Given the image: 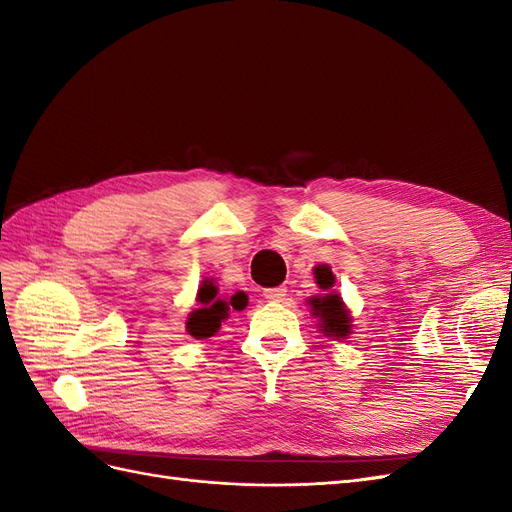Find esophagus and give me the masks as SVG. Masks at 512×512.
Returning <instances> with one entry per match:
<instances>
[{
    "label": "esophagus",
    "instance_id": "34e87169",
    "mask_svg": "<svg viewBox=\"0 0 512 512\" xmlns=\"http://www.w3.org/2000/svg\"><path fill=\"white\" fill-rule=\"evenodd\" d=\"M288 288L286 286H277V288H267L265 290V299L269 301H284Z\"/></svg>",
    "mask_w": 512,
    "mask_h": 512
}]
</instances>
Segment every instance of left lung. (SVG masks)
Returning <instances> with one entry per match:
<instances>
[{
  "mask_svg": "<svg viewBox=\"0 0 512 512\" xmlns=\"http://www.w3.org/2000/svg\"><path fill=\"white\" fill-rule=\"evenodd\" d=\"M314 277L320 292L307 299L309 312H312V316L318 320V331L322 333V337L342 342V339L350 337L354 327L350 309L344 303L342 294L333 288L335 275L329 265L314 267Z\"/></svg>",
  "mask_w": 512,
  "mask_h": 512,
  "instance_id": "obj_1",
  "label": "left lung"
}]
</instances>
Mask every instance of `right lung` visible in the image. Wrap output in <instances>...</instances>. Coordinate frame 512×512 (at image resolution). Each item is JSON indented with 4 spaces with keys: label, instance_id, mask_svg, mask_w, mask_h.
Returning a JSON list of instances; mask_svg holds the SVG:
<instances>
[{
    "label": "right lung",
    "instance_id": "add662e5",
    "mask_svg": "<svg viewBox=\"0 0 512 512\" xmlns=\"http://www.w3.org/2000/svg\"><path fill=\"white\" fill-rule=\"evenodd\" d=\"M198 309L190 312L185 320V331L194 339H207L220 331L222 322L228 320L230 312H241L247 305V294L235 292L232 297H222L220 288L213 280H203L196 292Z\"/></svg>",
    "mask_w": 512,
    "mask_h": 512
}]
</instances>
